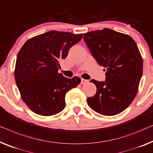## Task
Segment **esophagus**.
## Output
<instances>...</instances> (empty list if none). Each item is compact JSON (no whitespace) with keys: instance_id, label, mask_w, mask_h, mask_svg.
<instances>
[{"instance_id":"obj_1","label":"esophagus","mask_w":153,"mask_h":153,"mask_svg":"<svg viewBox=\"0 0 153 153\" xmlns=\"http://www.w3.org/2000/svg\"><path fill=\"white\" fill-rule=\"evenodd\" d=\"M87 82H88V80L87 79H81V84H82V85H84V84H86Z\"/></svg>"}]
</instances>
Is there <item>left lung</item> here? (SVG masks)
Returning <instances> with one entry per match:
<instances>
[{
	"instance_id": "1",
	"label": "left lung",
	"mask_w": 153,
	"mask_h": 153,
	"mask_svg": "<svg viewBox=\"0 0 153 153\" xmlns=\"http://www.w3.org/2000/svg\"><path fill=\"white\" fill-rule=\"evenodd\" d=\"M83 35L91 55L106 71L105 81H90L97 90L87 99L88 105L102 115H117L131 104L138 91L143 73L138 47L131 36L109 28Z\"/></svg>"
}]
</instances>
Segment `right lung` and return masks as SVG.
<instances>
[{"instance_id": "1", "label": "right lung", "mask_w": 153, "mask_h": 153, "mask_svg": "<svg viewBox=\"0 0 153 153\" xmlns=\"http://www.w3.org/2000/svg\"><path fill=\"white\" fill-rule=\"evenodd\" d=\"M82 34L51 30L25 43L17 55L14 77L22 100L32 111L53 116L65 107L66 94L80 83L78 77L70 79L58 73L59 62Z\"/></svg>"}]
</instances>
